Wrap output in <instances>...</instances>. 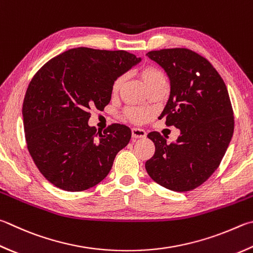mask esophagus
Instances as JSON below:
<instances>
[{"instance_id":"obj_1","label":"esophagus","mask_w":253,"mask_h":253,"mask_svg":"<svg viewBox=\"0 0 253 253\" xmlns=\"http://www.w3.org/2000/svg\"><path fill=\"white\" fill-rule=\"evenodd\" d=\"M131 136L132 138H144L146 137V131L142 128H132L131 129Z\"/></svg>"}]
</instances>
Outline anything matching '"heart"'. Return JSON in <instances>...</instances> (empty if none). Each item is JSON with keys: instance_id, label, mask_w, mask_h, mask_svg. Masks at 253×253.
<instances>
[{"instance_id": "1", "label": "heart", "mask_w": 253, "mask_h": 253, "mask_svg": "<svg viewBox=\"0 0 253 253\" xmlns=\"http://www.w3.org/2000/svg\"><path fill=\"white\" fill-rule=\"evenodd\" d=\"M140 75L142 77V80H144L146 86L149 88V90L162 84H167V77L165 75V73L160 70V68L156 66L147 65L145 67H142L140 70ZM125 79V75H118L116 79L113 81V93H117V91L122 88ZM125 116L132 123L142 124L148 121L151 117V111H149L148 108L132 106L125 109Z\"/></svg>"}]
</instances>
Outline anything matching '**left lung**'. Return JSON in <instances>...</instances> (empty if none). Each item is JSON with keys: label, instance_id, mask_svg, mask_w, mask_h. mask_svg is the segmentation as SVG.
<instances>
[{"label": "left lung", "instance_id": "left-lung-1", "mask_svg": "<svg viewBox=\"0 0 253 253\" xmlns=\"http://www.w3.org/2000/svg\"><path fill=\"white\" fill-rule=\"evenodd\" d=\"M170 80V96L160 118L180 129L167 144L158 131L149 132L155 154L145 164L154 181L173 191H189L212 174L231 140L235 118L227 86L211 63L189 48L150 50Z\"/></svg>", "mask_w": 253, "mask_h": 253}]
</instances>
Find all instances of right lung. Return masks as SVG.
<instances>
[{"label": "right lung", "instance_id": "1", "mask_svg": "<svg viewBox=\"0 0 253 253\" xmlns=\"http://www.w3.org/2000/svg\"><path fill=\"white\" fill-rule=\"evenodd\" d=\"M140 58L126 50L72 48L49 59L27 87L22 114L26 146L41 173L57 188L83 191L111 171L130 140L129 127L88 126L90 108L111 102L112 84Z\"/></svg>", "mask_w": 253, "mask_h": 253}]
</instances>
